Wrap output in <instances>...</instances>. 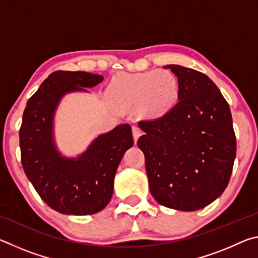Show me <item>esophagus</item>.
<instances>
[{"instance_id":"34e87169","label":"esophagus","mask_w":258,"mask_h":258,"mask_svg":"<svg viewBox=\"0 0 258 258\" xmlns=\"http://www.w3.org/2000/svg\"><path fill=\"white\" fill-rule=\"evenodd\" d=\"M132 133H133V138H134V142L137 143L139 138L141 137V130H140L138 126H133L132 127Z\"/></svg>"}]
</instances>
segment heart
<instances>
[{"label": "heart", "mask_w": 258, "mask_h": 258, "mask_svg": "<svg viewBox=\"0 0 258 258\" xmlns=\"http://www.w3.org/2000/svg\"><path fill=\"white\" fill-rule=\"evenodd\" d=\"M110 93L123 107L141 103L143 112L158 118L175 106L180 95V81L169 71H149L126 74L110 83Z\"/></svg>", "instance_id": "heart-1"}]
</instances>
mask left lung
Returning <instances> with one entry per match:
<instances>
[{
  "mask_svg": "<svg viewBox=\"0 0 258 258\" xmlns=\"http://www.w3.org/2000/svg\"><path fill=\"white\" fill-rule=\"evenodd\" d=\"M180 81L178 102L166 115L139 123L149 189L161 206L194 212L228 186L237 152L232 116L205 74L167 64Z\"/></svg>",
  "mask_w": 258,
  "mask_h": 258,
  "instance_id": "1",
  "label": "left lung"
}]
</instances>
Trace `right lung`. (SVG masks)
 <instances>
[{
	"instance_id": "1",
	"label": "right lung",
	"mask_w": 258,
	"mask_h": 258,
	"mask_svg": "<svg viewBox=\"0 0 258 258\" xmlns=\"http://www.w3.org/2000/svg\"><path fill=\"white\" fill-rule=\"evenodd\" d=\"M103 81L86 72L52 73L26 104L19 131L21 164L33 186L47 206L67 215H92L107 206L113 178L125 151L133 146L132 128L120 124L99 135L76 158L56 149L53 119L61 98L87 92Z\"/></svg>"
}]
</instances>
